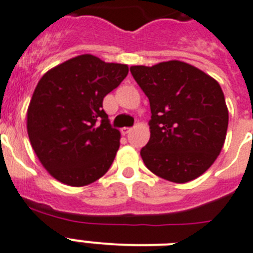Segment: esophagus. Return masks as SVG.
<instances>
[{
	"label": "esophagus",
	"instance_id": "esophagus-1",
	"mask_svg": "<svg viewBox=\"0 0 253 253\" xmlns=\"http://www.w3.org/2000/svg\"><path fill=\"white\" fill-rule=\"evenodd\" d=\"M130 130H131L130 128H125V126H124V128H122V129H120V131H122V134H123V135H126V134H128V133H129V131H130Z\"/></svg>",
	"mask_w": 253,
	"mask_h": 253
}]
</instances>
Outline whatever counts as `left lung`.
I'll use <instances>...</instances> for the list:
<instances>
[{"instance_id":"left-lung-1","label":"left lung","mask_w":253,"mask_h":253,"mask_svg":"<svg viewBox=\"0 0 253 253\" xmlns=\"http://www.w3.org/2000/svg\"><path fill=\"white\" fill-rule=\"evenodd\" d=\"M150 101V141L141 150L145 166L170 182L202 176L220 155L229 111L213 77L181 60L131 66Z\"/></svg>"}]
</instances>
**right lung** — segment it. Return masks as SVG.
<instances>
[{"label":"right lung","mask_w":253,"mask_h":253,"mask_svg":"<svg viewBox=\"0 0 253 253\" xmlns=\"http://www.w3.org/2000/svg\"><path fill=\"white\" fill-rule=\"evenodd\" d=\"M128 72L126 64L83 54L41 77L27 110V131L50 176L81 187L110 169L120 146V131L111 128L102 102Z\"/></svg>","instance_id":"1"}]
</instances>
